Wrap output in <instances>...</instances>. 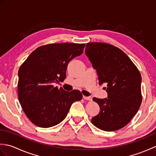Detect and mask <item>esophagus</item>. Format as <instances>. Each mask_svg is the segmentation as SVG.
I'll use <instances>...</instances> for the list:
<instances>
[{
	"label": "esophagus",
	"instance_id": "obj_1",
	"mask_svg": "<svg viewBox=\"0 0 156 156\" xmlns=\"http://www.w3.org/2000/svg\"><path fill=\"white\" fill-rule=\"evenodd\" d=\"M83 98L84 100H87V101H92V98L90 97H86V96H83Z\"/></svg>",
	"mask_w": 156,
	"mask_h": 156
}]
</instances>
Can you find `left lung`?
<instances>
[{
    "mask_svg": "<svg viewBox=\"0 0 156 156\" xmlns=\"http://www.w3.org/2000/svg\"><path fill=\"white\" fill-rule=\"evenodd\" d=\"M85 52L97 69L99 84H107V98H93L100 112L91 119L92 123L103 131L119 130L129 123L140 107V72L131 59L114 45L88 43Z\"/></svg>",
    "mask_w": 156,
    "mask_h": 156,
    "instance_id": "1",
    "label": "left lung"
}]
</instances>
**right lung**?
<instances>
[{
  "mask_svg": "<svg viewBox=\"0 0 156 156\" xmlns=\"http://www.w3.org/2000/svg\"><path fill=\"white\" fill-rule=\"evenodd\" d=\"M85 44H51L33 51L19 69L18 98L25 114L43 128L59 124L73 102L81 101L80 91H65L54 84L64 81L68 63L80 55Z\"/></svg>",
  "mask_w": 156,
  "mask_h": 156,
  "instance_id": "1",
  "label": "right lung"
}]
</instances>
